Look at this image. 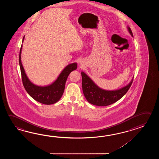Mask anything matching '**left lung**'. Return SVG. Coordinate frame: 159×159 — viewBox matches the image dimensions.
I'll return each instance as SVG.
<instances>
[{"instance_id":"obj_1","label":"left lung","mask_w":159,"mask_h":159,"mask_svg":"<svg viewBox=\"0 0 159 159\" xmlns=\"http://www.w3.org/2000/svg\"><path fill=\"white\" fill-rule=\"evenodd\" d=\"M129 33L133 37L131 28L127 27ZM82 80V90L85 98L90 103L98 106L111 105L122 98L131 86L132 80L125 86L118 90H107L99 88L84 71L81 72Z\"/></svg>"}]
</instances>
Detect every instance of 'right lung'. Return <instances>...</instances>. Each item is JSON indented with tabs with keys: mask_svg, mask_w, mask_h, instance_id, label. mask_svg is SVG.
<instances>
[{
	"mask_svg": "<svg viewBox=\"0 0 159 159\" xmlns=\"http://www.w3.org/2000/svg\"><path fill=\"white\" fill-rule=\"evenodd\" d=\"M24 36L23 39L24 41ZM23 45H21L19 53V62L20 68L22 81L25 90L28 94L36 101L45 105H52L57 102L64 91L65 86L68 75L77 69V64L76 62L68 65L61 71L56 80L52 84L46 86H40L34 84L28 78L24 70V67L21 63V54Z\"/></svg>",
	"mask_w": 159,
	"mask_h": 159,
	"instance_id": "right-lung-1",
	"label": "right lung"
}]
</instances>
